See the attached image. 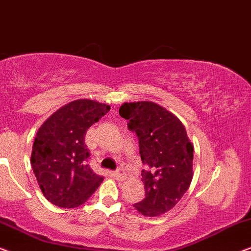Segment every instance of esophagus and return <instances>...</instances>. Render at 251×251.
<instances>
[{"label":"esophagus","instance_id":"esophagus-1","mask_svg":"<svg viewBox=\"0 0 251 251\" xmlns=\"http://www.w3.org/2000/svg\"><path fill=\"white\" fill-rule=\"evenodd\" d=\"M112 175H114V177L116 179H118V181H122V179L124 178V171H123V168H118L117 171L112 173Z\"/></svg>","mask_w":251,"mask_h":251}]
</instances>
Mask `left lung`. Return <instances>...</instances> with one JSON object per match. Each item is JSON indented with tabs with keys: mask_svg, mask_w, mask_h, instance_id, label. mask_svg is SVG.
<instances>
[{
	"mask_svg": "<svg viewBox=\"0 0 251 251\" xmlns=\"http://www.w3.org/2000/svg\"><path fill=\"white\" fill-rule=\"evenodd\" d=\"M119 115L139 137L141 159L147 166L141 174L146 198L133 206L144 216H159L188 191L193 176V146L182 122L154 102H126Z\"/></svg>",
	"mask_w": 251,
	"mask_h": 251,
	"instance_id": "obj_1",
	"label": "left lung"
}]
</instances>
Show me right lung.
Wrapping results in <instances>:
<instances>
[{
    "label": "right lung",
    "mask_w": 251,
    "mask_h": 251,
    "mask_svg": "<svg viewBox=\"0 0 251 251\" xmlns=\"http://www.w3.org/2000/svg\"><path fill=\"white\" fill-rule=\"evenodd\" d=\"M109 110L110 105L79 99L56 110L38 129L31 168L42 193L55 206H80L103 181L87 164L91 154L85 135Z\"/></svg>",
    "instance_id": "1"
}]
</instances>
